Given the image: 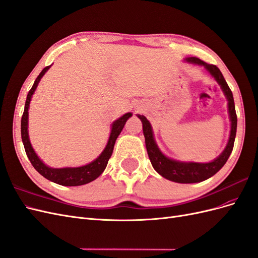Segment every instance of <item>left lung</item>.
<instances>
[{
    "label": "left lung",
    "mask_w": 258,
    "mask_h": 258,
    "mask_svg": "<svg viewBox=\"0 0 258 258\" xmlns=\"http://www.w3.org/2000/svg\"><path fill=\"white\" fill-rule=\"evenodd\" d=\"M186 61L189 62V63L204 66L207 69V71L210 72V74L214 77L218 85L221 86L223 92L225 93L226 98L228 100V112L229 118L231 121V129L228 143L226 145V148L223 151V153L213 161L207 163L183 162L170 159L160 152L157 144H156L150 121L146 119L145 116L138 114V117L141 119L143 124L145 145L153 168L165 178L170 179V181L172 182L184 184L202 182L205 181V179L213 176L216 172H218L229 158L233 148V143H235L237 132V114L235 108V101H233L232 92L229 88V86L226 83L220 69L214 64H208L205 61H202L201 59L196 57L186 58Z\"/></svg>",
    "instance_id": "left-lung-1"
}]
</instances>
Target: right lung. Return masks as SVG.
<instances>
[{"label": "right lung", "mask_w": 258, "mask_h": 258, "mask_svg": "<svg viewBox=\"0 0 258 258\" xmlns=\"http://www.w3.org/2000/svg\"><path fill=\"white\" fill-rule=\"evenodd\" d=\"M49 68L50 66L43 69V71L36 77L32 88L30 89L27 96L25 111H23V114L21 117V139H22L23 146H25L26 154L37 172L53 183H57L59 185H63V186H80V185L90 183L92 181H95L99 175L102 174L104 169L106 168L108 159L111 158L113 150H114L116 139L118 138L119 134L124 126V123H126L129 117L132 116V114L131 113L124 114L123 116L120 117V118H118L113 122L108 142L104 148V151L101 153V155L96 160L91 161L90 163H88V165L83 166V167H77V168L54 169V168L47 167L40 158L37 157V155L35 154L34 150L32 148V145L30 143L29 135H28V115H29L28 111H29L31 98H32V95L34 93L38 83H40L44 74L48 71Z\"/></svg>", "instance_id": "add662e5"}]
</instances>
